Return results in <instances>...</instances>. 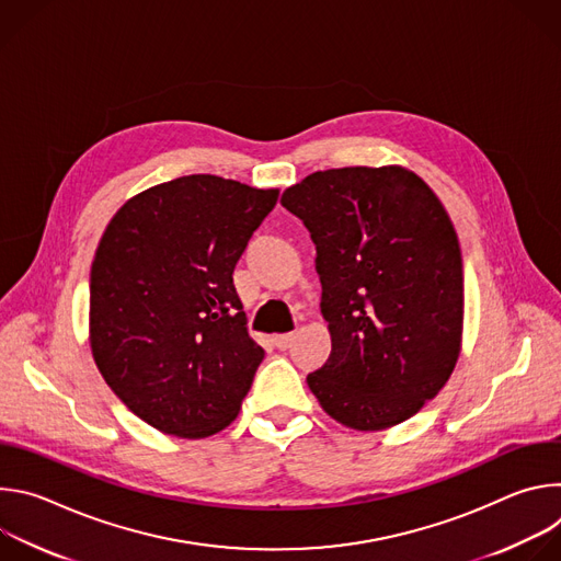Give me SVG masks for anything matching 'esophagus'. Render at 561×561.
Instances as JSON below:
<instances>
[{
    "mask_svg": "<svg viewBox=\"0 0 561 561\" xmlns=\"http://www.w3.org/2000/svg\"><path fill=\"white\" fill-rule=\"evenodd\" d=\"M273 342H275V346H277L279 351H286V348H290V346H293V342H295V333H282V335H275V337H273Z\"/></svg>",
    "mask_w": 561,
    "mask_h": 561,
    "instance_id": "1",
    "label": "esophagus"
}]
</instances>
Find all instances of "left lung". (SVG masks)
Segmentation results:
<instances>
[{
  "label": "left lung",
  "mask_w": 561,
  "mask_h": 561,
  "mask_svg": "<svg viewBox=\"0 0 561 561\" xmlns=\"http://www.w3.org/2000/svg\"><path fill=\"white\" fill-rule=\"evenodd\" d=\"M317 249L329 362L306 377L355 431L407 422L459 357L463 264L437 195L399 167L317 171L282 195Z\"/></svg>",
  "instance_id": "1"
}]
</instances>
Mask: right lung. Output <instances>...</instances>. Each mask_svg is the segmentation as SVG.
<instances>
[{
	"label": "right lung",
	"mask_w": 561,
	"mask_h": 561,
	"mask_svg": "<svg viewBox=\"0 0 561 561\" xmlns=\"http://www.w3.org/2000/svg\"><path fill=\"white\" fill-rule=\"evenodd\" d=\"M279 191L186 175L128 199L91 266V348L126 409L178 437L226 428L264 348L232 271Z\"/></svg>",
	"instance_id": "obj_1"
}]
</instances>
